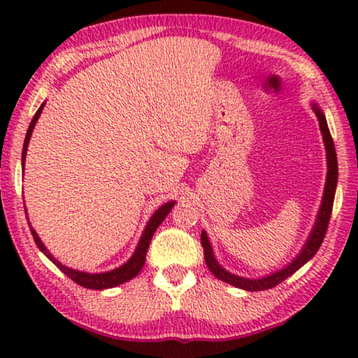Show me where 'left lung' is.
<instances>
[{
  "mask_svg": "<svg viewBox=\"0 0 358 358\" xmlns=\"http://www.w3.org/2000/svg\"><path fill=\"white\" fill-rule=\"evenodd\" d=\"M313 109H315V114L317 117V120H320L322 140H324L326 151H327V180H326L324 197H322V203L320 208V215H317L316 224L315 228H313L306 246L303 248V251L300 254H298L295 261H293L290 266L283 268V271H278L275 273H272V275H267L264 278H257V280H249V278L238 277L234 275V273H229L224 271V268H222V266L215 261L212 246H210L207 239V233L202 231L200 243H202V248H203L205 264H207L210 272H212L217 278H220L222 282H227L229 285L243 288V290H248V292L268 290V288H273L277 287L278 283H282L285 278L290 277L292 273H295L301 266H305V264L317 252V249L321 248L322 241H324L327 227H329V220L332 215V205H334V195H336V185H337V155H336L334 141H332V136H331L329 127H327L324 114H322L316 106H313Z\"/></svg>",
  "mask_w": 358,
  "mask_h": 358,
  "instance_id": "1",
  "label": "left lung"
}]
</instances>
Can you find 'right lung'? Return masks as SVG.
I'll list each match as a JSON object with an SVG mask.
<instances>
[{
    "label": "right lung",
    "instance_id": "add662e5",
    "mask_svg": "<svg viewBox=\"0 0 358 358\" xmlns=\"http://www.w3.org/2000/svg\"><path fill=\"white\" fill-rule=\"evenodd\" d=\"M42 109H43V104L38 107V110L36 112V115H34L31 125H29V129H27L26 140H24V146H22V164H24V159H26L27 145H29V140H31L34 125H36L37 119H38V117H41ZM173 205H174V202H168L166 205H163V207H161V208L156 210L155 215H153V217H151V220L148 222V224H146L145 231H143V234H141L138 248L135 249L134 256L130 257V261L127 262V264H124V266H120L119 268H115V271H110V272H106V273H86V272L73 271V268H68L65 266H62V264L58 262L57 259L53 257L52 254L47 251L45 246H43L41 239H38L37 233L34 231V228H31V233H32V236H34V241H36V244H37V248L41 249V251L45 254V256L50 259V261L55 264V266L60 268V271L65 273V275L70 277L73 282L78 283V285L85 287V288H92V290H104V288L117 287V285H120V283L131 280V278H134L135 275H138L140 271H141V267H143V264H145L146 251H148V248H150L151 238H153L156 228H158L159 224L163 223V220H164L166 215L171 212ZM24 208H26V207H24Z\"/></svg>",
    "mask_w": 358,
    "mask_h": 358
}]
</instances>
